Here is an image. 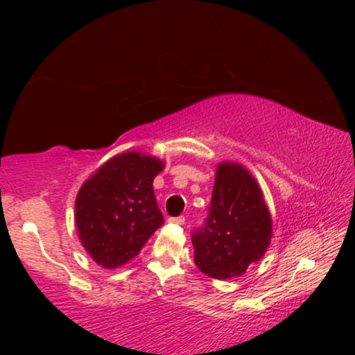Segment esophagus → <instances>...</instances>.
Returning <instances> with one entry per match:
<instances>
[{"instance_id": "esophagus-1", "label": "esophagus", "mask_w": 355, "mask_h": 355, "mask_svg": "<svg viewBox=\"0 0 355 355\" xmlns=\"http://www.w3.org/2000/svg\"><path fill=\"white\" fill-rule=\"evenodd\" d=\"M168 222L175 223V225H183V223H185V217H183V215H180V217H170Z\"/></svg>"}]
</instances>
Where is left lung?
Here are the masks:
<instances>
[{"label":"left lung","mask_w":355,"mask_h":355,"mask_svg":"<svg viewBox=\"0 0 355 355\" xmlns=\"http://www.w3.org/2000/svg\"><path fill=\"white\" fill-rule=\"evenodd\" d=\"M272 239V217L259 183L243 165H217L205 227L195 230V263L211 279L245 274L266 255Z\"/></svg>","instance_id":"left-lung-1"}]
</instances>
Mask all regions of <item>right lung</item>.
I'll return each mask as SVG.
<instances>
[{"mask_svg": "<svg viewBox=\"0 0 355 355\" xmlns=\"http://www.w3.org/2000/svg\"><path fill=\"white\" fill-rule=\"evenodd\" d=\"M164 168L160 158L125 152L81 185L75 200L76 232L98 266L108 270L125 266L164 225L153 193L155 177Z\"/></svg>", "mask_w": 355, "mask_h": 355, "instance_id": "1", "label": "right lung"}]
</instances>
